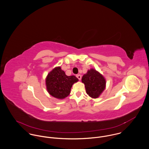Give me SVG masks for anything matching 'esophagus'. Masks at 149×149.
I'll return each mask as SVG.
<instances>
[{"mask_svg": "<svg viewBox=\"0 0 149 149\" xmlns=\"http://www.w3.org/2000/svg\"><path fill=\"white\" fill-rule=\"evenodd\" d=\"M77 78L79 79V80H81V78H82V77H81V75H80V74H78V75H77Z\"/></svg>", "mask_w": 149, "mask_h": 149, "instance_id": "esophagus-1", "label": "esophagus"}]
</instances>
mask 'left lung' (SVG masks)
<instances>
[{
	"mask_svg": "<svg viewBox=\"0 0 149 149\" xmlns=\"http://www.w3.org/2000/svg\"><path fill=\"white\" fill-rule=\"evenodd\" d=\"M82 82L85 85L86 93L92 98H98L106 88L104 77L94 68L88 70L83 75Z\"/></svg>",
	"mask_w": 149,
	"mask_h": 149,
	"instance_id": "obj_1",
	"label": "left lung"
}]
</instances>
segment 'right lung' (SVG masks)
Wrapping results in <instances>:
<instances>
[{"label":"right lung","mask_w":149,"mask_h":149,"mask_svg":"<svg viewBox=\"0 0 149 149\" xmlns=\"http://www.w3.org/2000/svg\"><path fill=\"white\" fill-rule=\"evenodd\" d=\"M78 81L74 75H66L61 67H56L46 77V88L48 93L53 97L63 99L69 95L73 84Z\"/></svg>","instance_id":"1"}]
</instances>
